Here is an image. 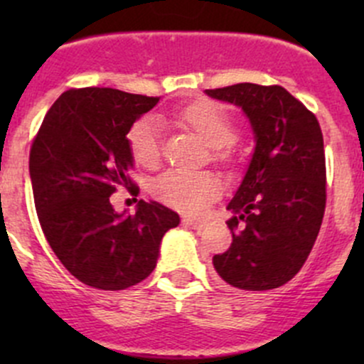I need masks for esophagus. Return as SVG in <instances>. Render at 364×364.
<instances>
[{
	"instance_id": "34e87169",
	"label": "esophagus",
	"mask_w": 364,
	"mask_h": 364,
	"mask_svg": "<svg viewBox=\"0 0 364 364\" xmlns=\"http://www.w3.org/2000/svg\"><path fill=\"white\" fill-rule=\"evenodd\" d=\"M183 225L190 227V229H193V230H203L204 229L203 222H197V220H192V218H183Z\"/></svg>"
}]
</instances>
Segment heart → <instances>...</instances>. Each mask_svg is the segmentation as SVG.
Instances as JSON below:
<instances>
[{"instance_id": "obj_1", "label": "heart", "mask_w": 364, "mask_h": 364, "mask_svg": "<svg viewBox=\"0 0 364 364\" xmlns=\"http://www.w3.org/2000/svg\"><path fill=\"white\" fill-rule=\"evenodd\" d=\"M183 124L192 128L215 149L216 159H223V148L236 139V124L225 109L213 102H196L179 112ZM132 159L139 165L153 167L160 159V124L155 116L135 121L127 134ZM153 192L161 203L188 215H200L220 196L222 185L209 172H193L171 168L153 181Z\"/></svg>"}]
</instances>
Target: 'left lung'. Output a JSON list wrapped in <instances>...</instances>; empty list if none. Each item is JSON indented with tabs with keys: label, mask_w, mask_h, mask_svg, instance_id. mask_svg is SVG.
<instances>
[{
	"label": "left lung",
	"mask_w": 364,
	"mask_h": 364,
	"mask_svg": "<svg viewBox=\"0 0 364 364\" xmlns=\"http://www.w3.org/2000/svg\"><path fill=\"white\" fill-rule=\"evenodd\" d=\"M250 121L253 155L227 204L232 245L213 257L240 291H269L296 277L314 248L326 208L324 141L314 116L282 86L252 82L205 90Z\"/></svg>",
	"instance_id": "left-lung-1"
}]
</instances>
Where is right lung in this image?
Listing matches in <instances>:
<instances>
[{
  "mask_svg": "<svg viewBox=\"0 0 364 364\" xmlns=\"http://www.w3.org/2000/svg\"><path fill=\"white\" fill-rule=\"evenodd\" d=\"M159 102L112 87L65 91L31 146L40 225L61 264L90 287L123 291L148 278L165 232L179 225L178 213L155 200H139L135 215L109 200L132 185L128 130Z\"/></svg>",
  "mask_w": 364,
  "mask_h": 364,
  "instance_id": "add662e5",
  "label": "right lung"
}]
</instances>
